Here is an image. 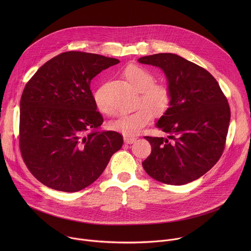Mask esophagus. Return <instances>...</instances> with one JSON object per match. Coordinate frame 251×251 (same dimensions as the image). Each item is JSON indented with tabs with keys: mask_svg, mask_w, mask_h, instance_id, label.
Returning <instances> with one entry per match:
<instances>
[{
	"mask_svg": "<svg viewBox=\"0 0 251 251\" xmlns=\"http://www.w3.org/2000/svg\"><path fill=\"white\" fill-rule=\"evenodd\" d=\"M124 140H125V142L126 144H132L134 143V142L137 140V138H136V137H133V136L126 135V136L124 137Z\"/></svg>",
	"mask_w": 251,
	"mask_h": 251,
	"instance_id": "obj_1",
	"label": "esophagus"
}]
</instances>
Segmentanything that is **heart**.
<instances>
[{"label": "heart", "mask_w": 251, "mask_h": 251, "mask_svg": "<svg viewBox=\"0 0 251 251\" xmlns=\"http://www.w3.org/2000/svg\"><path fill=\"white\" fill-rule=\"evenodd\" d=\"M124 76L139 92L140 98L138 103L141 104L134 111L121 115L117 120L112 122L111 126L114 129L124 134L133 135L143 128L153 118L154 114L161 116L168 110L171 102V93L166 86L153 83V74L140 66H127L124 71ZM94 101L100 112L107 115L112 114L105 101L102 88L97 89L94 93Z\"/></svg>", "instance_id": "heart-1"}]
</instances>
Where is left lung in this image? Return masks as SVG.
<instances>
[{
  "label": "left lung",
  "instance_id": "left-lung-1",
  "mask_svg": "<svg viewBox=\"0 0 251 251\" xmlns=\"http://www.w3.org/2000/svg\"><path fill=\"white\" fill-rule=\"evenodd\" d=\"M164 72L171 102L155 124L166 138L145 136L151 146L142 163L147 174L167 184L181 185L202 177L220 158L230 123V107L214 76L177 54L138 59Z\"/></svg>",
  "mask_w": 251,
  "mask_h": 251
}]
</instances>
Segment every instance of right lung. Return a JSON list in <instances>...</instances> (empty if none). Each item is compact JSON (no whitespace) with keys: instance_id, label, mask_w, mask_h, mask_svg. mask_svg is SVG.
<instances>
[{"instance_id":"1","label":"right lung","mask_w":251,"mask_h":251,"mask_svg":"<svg viewBox=\"0 0 251 251\" xmlns=\"http://www.w3.org/2000/svg\"><path fill=\"white\" fill-rule=\"evenodd\" d=\"M120 61L70 51L40 67L20 100L19 146L30 172L44 185L79 191L102 174L123 136L100 130L103 118L91 81Z\"/></svg>"}]
</instances>
